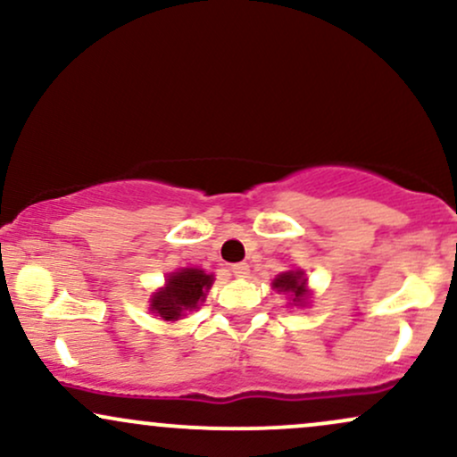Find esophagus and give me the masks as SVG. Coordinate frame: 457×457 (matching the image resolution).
I'll return each mask as SVG.
<instances>
[{"label":"esophagus","mask_w":457,"mask_h":457,"mask_svg":"<svg viewBox=\"0 0 457 457\" xmlns=\"http://www.w3.org/2000/svg\"><path fill=\"white\" fill-rule=\"evenodd\" d=\"M232 272H234L236 277H240V279H243V277L249 275V266H246L245 262H240V264H234L232 266Z\"/></svg>","instance_id":"obj_1"}]
</instances>
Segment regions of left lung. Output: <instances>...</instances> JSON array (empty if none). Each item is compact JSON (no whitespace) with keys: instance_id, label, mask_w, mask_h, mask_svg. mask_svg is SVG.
<instances>
[{"instance_id":"left-lung-1","label":"left lung","mask_w":457,"mask_h":457,"mask_svg":"<svg viewBox=\"0 0 457 457\" xmlns=\"http://www.w3.org/2000/svg\"><path fill=\"white\" fill-rule=\"evenodd\" d=\"M272 287H275L277 292H286V295H290L295 305H305L309 290H307L305 272L303 270L281 272V275L272 281Z\"/></svg>"}]
</instances>
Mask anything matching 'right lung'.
Returning <instances> with one entry per match:
<instances>
[{
  "label": "right lung",
  "instance_id": "1",
  "mask_svg": "<svg viewBox=\"0 0 457 457\" xmlns=\"http://www.w3.org/2000/svg\"><path fill=\"white\" fill-rule=\"evenodd\" d=\"M214 277L206 275L199 269H182L167 277L165 287L154 292L150 298V312L159 313L167 322H174L185 316V312H193L199 303L206 301V292L211 290Z\"/></svg>",
  "mask_w": 457,
  "mask_h": 457
}]
</instances>
